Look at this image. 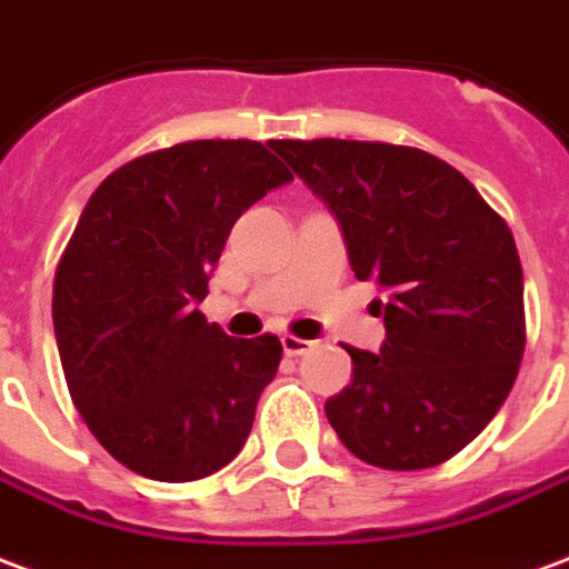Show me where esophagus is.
Listing matches in <instances>:
<instances>
[{"mask_svg":"<svg viewBox=\"0 0 569 569\" xmlns=\"http://www.w3.org/2000/svg\"><path fill=\"white\" fill-rule=\"evenodd\" d=\"M312 339H300V336H281V348H284V355L288 358H300L306 351H312Z\"/></svg>","mask_w":569,"mask_h":569,"instance_id":"obj_1","label":"esophagus"}]
</instances>
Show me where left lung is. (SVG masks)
Masks as SVG:
<instances>
[{
	"label": "left lung",
	"mask_w": 569,
	"mask_h": 569,
	"mask_svg": "<svg viewBox=\"0 0 569 569\" xmlns=\"http://www.w3.org/2000/svg\"><path fill=\"white\" fill-rule=\"evenodd\" d=\"M272 151L325 202L360 281L385 302L379 355L348 346L351 385L325 403L355 458L427 470L482 433L525 355L516 239L479 190L433 153L351 139Z\"/></svg>",
	"instance_id": "1"
}]
</instances>
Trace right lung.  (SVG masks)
I'll return each instance as SVG.
<instances>
[{
    "label": "right lung",
    "mask_w": 569,
    "mask_h": 569,
    "mask_svg": "<svg viewBox=\"0 0 569 569\" xmlns=\"http://www.w3.org/2000/svg\"><path fill=\"white\" fill-rule=\"evenodd\" d=\"M293 181L251 139H202L111 172L53 279V333L99 446L157 482H193L242 451L276 379V336L233 339L197 306L244 209Z\"/></svg>",
    "instance_id": "obj_1"
}]
</instances>
